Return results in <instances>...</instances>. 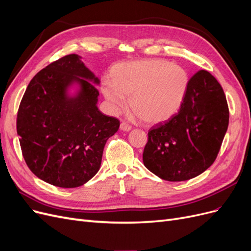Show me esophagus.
<instances>
[{"instance_id":"1","label":"esophagus","mask_w":251,"mask_h":251,"mask_svg":"<svg viewBox=\"0 0 251 251\" xmlns=\"http://www.w3.org/2000/svg\"><path fill=\"white\" fill-rule=\"evenodd\" d=\"M131 126L128 125V124H126V123H121L120 124V130L121 131H125V132H128V131H131Z\"/></svg>"}]
</instances>
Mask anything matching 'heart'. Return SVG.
<instances>
[{
	"mask_svg": "<svg viewBox=\"0 0 251 251\" xmlns=\"http://www.w3.org/2000/svg\"><path fill=\"white\" fill-rule=\"evenodd\" d=\"M188 87L184 68L168 60L151 58L115 64L110 80L101 91L114 111L126 107V96L132 111L147 124L168 120L180 109Z\"/></svg>",
	"mask_w": 251,
	"mask_h": 251,
	"instance_id": "1",
	"label": "heart"
}]
</instances>
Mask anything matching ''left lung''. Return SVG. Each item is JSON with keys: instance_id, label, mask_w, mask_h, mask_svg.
I'll use <instances>...</instances> for the list:
<instances>
[{"instance_id": "1", "label": "left lung", "mask_w": 251, "mask_h": 251, "mask_svg": "<svg viewBox=\"0 0 251 251\" xmlns=\"http://www.w3.org/2000/svg\"><path fill=\"white\" fill-rule=\"evenodd\" d=\"M228 121L221 85L209 72L198 71L188 80L179 112L149 131L144 166L166 181L199 176L216 160Z\"/></svg>"}]
</instances>
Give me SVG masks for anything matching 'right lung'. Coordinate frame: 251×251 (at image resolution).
Returning a JSON list of instances; mask_svg holds the SVG:
<instances>
[{
    "label": "right lung",
    "mask_w": 251,
    "mask_h": 251,
    "mask_svg": "<svg viewBox=\"0 0 251 251\" xmlns=\"http://www.w3.org/2000/svg\"><path fill=\"white\" fill-rule=\"evenodd\" d=\"M80 56L51 63L29 82L17 117L25 162L37 178L58 187L85 184L100 171L103 148L119 120L97 108L100 83ZM76 83L75 96L69 89Z\"/></svg>",
    "instance_id": "obj_1"
}]
</instances>
